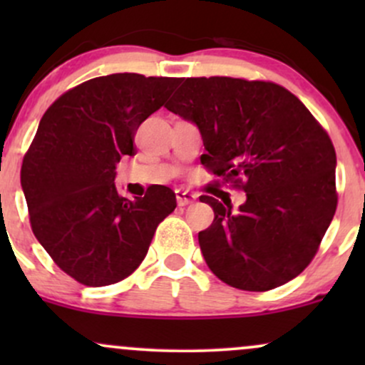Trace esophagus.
Segmentation results:
<instances>
[{"mask_svg":"<svg viewBox=\"0 0 365 365\" xmlns=\"http://www.w3.org/2000/svg\"><path fill=\"white\" fill-rule=\"evenodd\" d=\"M175 194H177V202L178 206H187V204H192L195 200V195L192 194V192L188 190H182V188H178V190H175Z\"/></svg>","mask_w":365,"mask_h":365,"instance_id":"esophagus-1","label":"esophagus"}]
</instances>
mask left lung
I'll return each instance as SVG.
<instances>
[{"label": "left lung", "mask_w": 365, "mask_h": 365, "mask_svg": "<svg viewBox=\"0 0 365 365\" xmlns=\"http://www.w3.org/2000/svg\"><path fill=\"white\" fill-rule=\"evenodd\" d=\"M166 110L194 121L207 153L200 165L247 194L215 211L199 245L209 269L238 290L267 292L299 276L319 250L338 204L336 153L297 96L267 81L183 78Z\"/></svg>", "instance_id": "left-lung-1"}]
</instances>
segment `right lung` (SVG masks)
I'll list each match as a JSON object with an SVG mask.
<instances>
[{
    "mask_svg": "<svg viewBox=\"0 0 365 365\" xmlns=\"http://www.w3.org/2000/svg\"><path fill=\"white\" fill-rule=\"evenodd\" d=\"M178 78L113 73L78 83L41 118L20 170L31 228L54 264L86 287L130 276L158 225L177 207L165 185L128 200L116 163L133 156V135L165 104Z\"/></svg>",
    "mask_w": 365,
    "mask_h": 365,
    "instance_id": "1",
    "label": "right lung"
}]
</instances>
